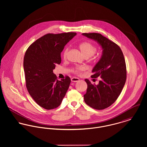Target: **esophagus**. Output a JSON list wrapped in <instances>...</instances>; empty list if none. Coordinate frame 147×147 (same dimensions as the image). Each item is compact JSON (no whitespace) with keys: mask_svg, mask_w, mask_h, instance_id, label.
<instances>
[{"mask_svg":"<svg viewBox=\"0 0 147 147\" xmlns=\"http://www.w3.org/2000/svg\"><path fill=\"white\" fill-rule=\"evenodd\" d=\"M79 79L77 78H71V82H78L79 81Z\"/></svg>","mask_w":147,"mask_h":147,"instance_id":"34e87169","label":"esophagus"}]
</instances>
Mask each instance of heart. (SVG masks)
I'll list each match as a JSON object with an SVG mask.
<instances>
[{"label":"heart","instance_id":"heart-1","mask_svg":"<svg viewBox=\"0 0 147 147\" xmlns=\"http://www.w3.org/2000/svg\"><path fill=\"white\" fill-rule=\"evenodd\" d=\"M79 49L85 57H88V58L91 57L95 54L96 51V47L90 42H82L79 45ZM68 50H69L68 48H66L64 50L63 54L64 58H65L67 57L68 53ZM84 69L85 68L83 67H78L74 68L73 71L76 74H80L81 72L83 70H84Z\"/></svg>","mask_w":147,"mask_h":147}]
</instances>
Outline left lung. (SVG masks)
I'll use <instances>...</instances> for the list:
<instances>
[{
    "mask_svg": "<svg viewBox=\"0 0 147 147\" xmlns=\"http://www.w3.org/2000/svg\"><path fill=\"white\" fill-rule=\"evenodd\" d=\"M102 48V55L92 72V78H101L97 85L88 79L85 102L91 107L102 110L112 105L120 95L126 80L125 59L121 48L114 42L99 33H83Z\"/></svg>",
    "mask_w": 147,
    "mask_h": 147,
    "instance_id": "8db88e82",
    "label": "left lung"
}]
</instances>
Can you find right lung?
<instances>
[{
  "label": "right lung",
  "instance_id": "1",
  "mask_svg": "<svg viewBox=\"0 0 147 147\" xmlns=\"http://www.w3.org/2000/svg\"><path fill=\"white\" fill-rule=\"evenodd\" d=\"M76 33L47 34L33 42L24 58V69L28 92L36 102L51 110L61 104L71 83L66 76L61 81L53 73L57 64L61 63V53Z\"/></svg>",
  "mask_w": 147,
  "mask_h": 147
}]
</instances>
